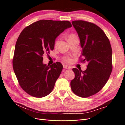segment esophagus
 Listing matches in <instances>:
<instances>
[{
    "instance_id": "34e87169",
    "label": "esophagus",
    "mask_w": 125,
    "mask_h": 125,
    "mask_svg": "<svg viewBox=\"0 0 125 125\" xmlns=\"http://www.w3.org/2000/svg\"><path fill=\"white\" fill-rule=\"evenodd\" d=\"M63 67L65 69H70V67H69V66H67V65H63Z\"/></svg>"
}]
</instances>
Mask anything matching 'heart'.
Returning a JSON list of instances; mask_svg holds the SVG:
<instances>
[{"label": "heart", "instance_id": "obj_1", "mask_svg": "<svg viewBox=\"0 0 125 125\" xmlns=\"http://www.w3.org/2000/svg\"><path fill=\"white\" fill-rule=\"evenodd\" d=\"M77 37L76 36H75V35H74V34H71L70 36H69V39H71V38H73V37ZM57 42H56V43ZM64 60H65V61H66V62H70V59L69 58H68V57H65V58H64Z\"/></svg>", "mask_w": 125, "mask_h": 125}]
</instances>
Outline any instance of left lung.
I'll return each instance as SVG.
<instances>
[{
  "label": "left lung",
  "instance_id": "left-lung-1",
  "mask_svg": "<svg viewBox=\"0 0 125 125\" xmlns=\"http://www.w3.org/2000/svg\"><path fill=\"white\" fill-rule=\"evenodd\" d=\"M78 33L87 68H73L75 77L70 82L73 92L80 97L96 94L106 83L112 71V50L107 36L100 27L85 21L72 22Z\"/></svg>",
  "mask_w": 125,
  "mask_h": 125
}]
</instances>
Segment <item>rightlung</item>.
Wrapping results in <instances>:
<instances>
[{"instance_id": "1", "label": "right lung", "mask_w": 125, "mask_h": 125, "mask_svg": "<svg viewBox=\"0 0 125 125\" xmlns=\"http://www.w3.org/2000/svg\"><path fill=\"white\" fill-rule=\"evenodd\" d=\"M68 21L42 20L28 26L17 41L12 60L19 83L25 92L35 97L52 92L62 73V64L43 62V56L53 50L56 37L71 28Z\"/></svg>"}]
</instances>
